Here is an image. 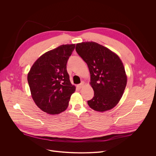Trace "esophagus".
<instances>
[{
	"instance_id": "obj_1",
	"label": "esophagus",
	"mask_w": 156,
	"mask_h": 156,
	"mask_svg": "<svg viewBox=\"0 0 156 156\" xmlns=\"http://www.w3.org/2000/svg\"><path fill=\"white\" fill-rule=\"evenodd\" d=\"M84 81H81L80 84H79L77 85V87H78L79 89H81V88L84 86Z\"/></svg>"
}]
</instances>
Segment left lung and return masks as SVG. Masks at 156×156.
Instances as JSON below:
<instances>
[{"label": "left lung", "mask_w": 156, "mask_h": 156, "mask_svg": "<svg viewBox=\"0 0 156 156\" xmlns=\"http://www.w3.org/2000/svg\"><path fill=\"white\" fill-rule=\"evenodd\" d=\"M76 51L87 63L91 74L90 84L94 91L87 101L99 112L114 108L123 94L127 78L123 63L112 51L94 42L76 44Z\"/></svg>", "instance_id": "8db88e82"}]
</instances>
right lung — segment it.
Segmentation results:
<instances>
[{
  "label": "right lung",
  "instance_id": "right-lung-1",
  "mask_svg": "<svg viewBox=\"0 0 156 156\" xmlns=\"http://www.w3.org/2000/svg\"><path fill=\"white\" fill-rule=\"evenodd\" d=\"M75 44H65L42 55L28 74L33 99L44 112L58 114L68 107L75 86L70 81L66 63Z\"/></svg>",
  "mask_w": 156,
  "mask_h": 156
}]
</instances>
